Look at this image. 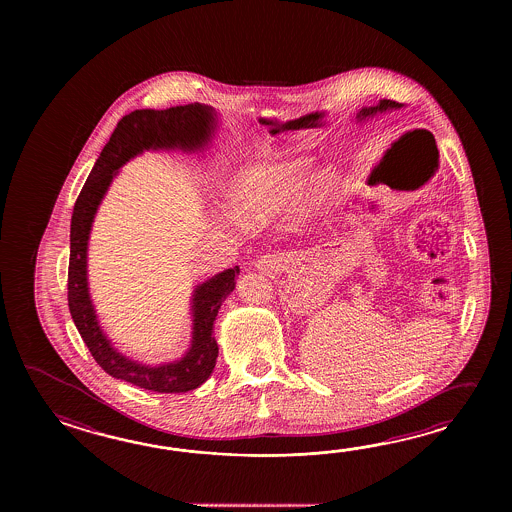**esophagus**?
Returning a JSON list of instances; mask_svg holds the SVG:
<instances>
[{
  "label": "esophagus",
  "mask_w": 512,
  "mask_h": 512,
  "mask_svg": "<svg viewBox=\"0 0 512 512\" xmlns=\"http://www.w3.org/2000/svg\"><path fill=\"white\" fill-rule=\"evenodd\" d=\"M258 271L261 272H276L280 271L283 267V256L282 254H269V256H263L258 263H256Z\"/></svg>",
  "instance_id": "34e87169"
}]
</instances>
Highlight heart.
<instances>
[{"instance_id": "obj_1", "label": "heart", "mask_w": 512, "mask_h": 512, "mask_svg": "<svg viewBox=\"0 0 512 512\" xmlns=\"http://www.w3.org/2000/svg\"><path fill=\"white\" fill-rule=\"evenodd\" d=\"M304 185L293 168L276 166L251 175L232 192L234 208L249 225H267L298 203Z\"/></svg>"}]
</instances>
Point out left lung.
<instances>
[{"instance_id": "8db88e82", "label": "left lung", "mask_w": 512, "mask_h": 512, "mask_svg": "<svg viewBox=\"0 0 512 512\" xmlns=\"http://www.w3.org/2000/svg\"><path fill=\"white\" fill-rule=\"evenodd\" d=\"M403 104H399V102H395V100H381L377 106H371V108H362L360 109V113H357V119L364 120L368 119V117H373L375 113H379V111H386V109H397L401 108Z\"/></svg>"}]
</instances>
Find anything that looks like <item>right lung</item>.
I'll return each mask as SVG.
<instances>
[{
  "label": "right lung",
  "instance_id": "obj_1",
  "mask_svg": "<svg viewBox=\"0 0 512 512\" xmlns=\"http://www.w3.org/2000/svg\"><path fill=\"white\" fill-rule=\"evenodd\" d=\"M216 130V111L201 104L168 109H135L122 117L87 177L71 216V252L67 271V302L78 333L98 366L120 381L159 393L196 390L207 381L218 359L212 337L219 307L234 287L240 267L227 269L197 285L192 294V346L185 357L161 366H146L128 359L111 346L98 326L87 287V240L98 205L122 164L144 150L196 152L207 146Z\"/></svg>",
  "mask_w": 512,
  "mask_h": 512
}]
</instances>
